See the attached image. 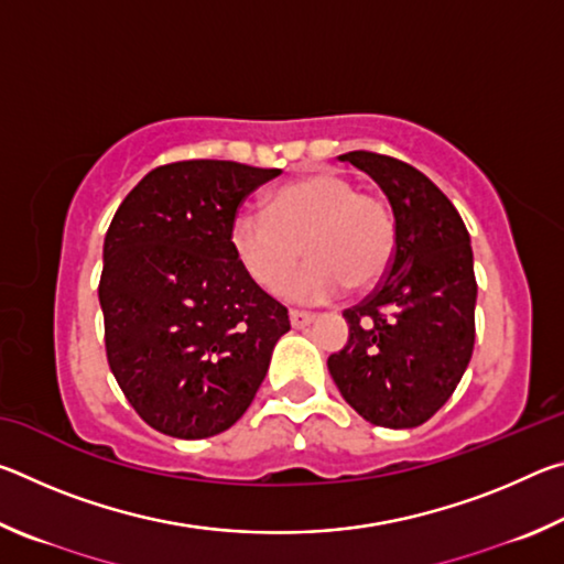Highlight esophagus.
<instances>
[{"label": "esophagus", "mask_w": 564, "mask_h": 564, "mask_svg": "<svg viewBox=\"0 0 564 564\" xmlns=\"http://www.w3.org/2000/svg\"><path fill=\"white\" fill-rule=\"evenodd\" d=\"M289 316H291V326L293 328H305V326H311L313 321H316V316H313V313H305V311H291Z\"/></svg>", "instance_id": "esophagus-1"}]
</instances>
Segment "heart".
Here are the masks:
<instances>
[{"label": "heart", "instance_id": "heart-1", "mask_svg": "<svg viewBox=\"0 0 564 564\" xmlns=\"http://www.w3.org/2000/svg\"><path fill=\"white\" fill-rule=\"evenodd\" d=\"M395 216L383 196L356 181L318 171L275 188L265 214L241 212L231 224V248L263 291H279L305 256L291 293L326 301L343 289L366 291L386 279L395 259Z\"/></svg>", "mask_w": 564, "mask_h": 564}]
</instances>
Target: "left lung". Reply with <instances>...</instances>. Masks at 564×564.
Here are the masks:
<instances>
[{
  "mask_svg": "<svg viewBox=\"0 0 564 564\" xmlns=\"http://www.w3.org/2000/svg\"><path fill=\"white\" fill-rule=\"evenodd\" d=\"M340 159L386 191L398 241L386 279L343 311L348 343L328 358V370L368 423L417 427L447 403L473 356L470 234L451 198L415 166L376 151Z\"/></svg>",
  "mask_w": 564,
  "mask_h": 564,
  "instance_id": "1",
  "label": "left lung"
}]
</instances>
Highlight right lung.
<instances>
[{"mask_svg": "<svg viewBox=\"0 0 564 564\" xmlns=\"http://www.w3.org/2000/svg\"><path fill=\"white\" fill-rule=\"evenodd\" d=\"M279 176L236 161L156 166L123 198L104 238L99 303L113 378L154 431L198 441L251 405L289 311L231 248L251 191Z\"/></svg>", "mask_w": 564, "mask_h": 564, "instance_id": "add662e5", "label": "right lung"}]
</instances>
